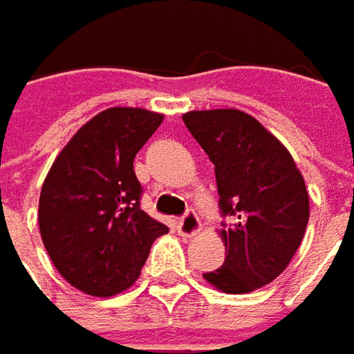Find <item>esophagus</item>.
Returning a JSON list of instances; mask_svg holds the SVG:
<instances>
[{
  "label": "esophagus",
  "mask_w": 354,
  "mask_h": 354,
  "mask_svg": "<svg viewBox=\"0 0 354 354\" xmlns=\"http://www.w3.org/2000/svg\"><path fill=\"white\" fill-rule=\"evenodd\" d=\"M200 230H202V223H200L198 216L194 212H186L184 218L178 223V234L182 238H194Z\"/></svg>",
  "instance_id": "1"
}]
</instances>
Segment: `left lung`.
Listing matches in <instances>:
<instances>
[{
  "label": "left lung",
  "instance_id": "left-lung-1",
  "mask_svg": "<svg viewBox=\"0 0 354 354\" xmlns=\"http://www.w3.org/2000/svg\"><path fill=\"white\" fill-rule=\"evenodd\" d=\"M182 120L214 162L220 207L230 218L218 230L223 266L204 279L222 293H252L283 273L305 236L303 174L277 136L243 111H190Z\"/></svg>",
  "mask_w": 354,
  "mask_h": 354
}]
</instances>
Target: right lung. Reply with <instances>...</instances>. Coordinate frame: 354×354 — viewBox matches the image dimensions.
Here are the masks:
<instances>
[{"label": "right lung", "instance_id": "obj_1", "mask_svg": "<svg viewBox=\"0 0 354 354\" xmlns=\"http://www.w3.org/2000/svg\"><path fill=\"white\" fill-rule=\"evenodd\" d=\"M164 115L113 106L83 124L59 152L39 196V232L57 271L93 297L127 291L150 245L168 234L140 209L132 162Z\"/></svg>", "mask_w": 354, "mask_h": 354}]
</instances>
